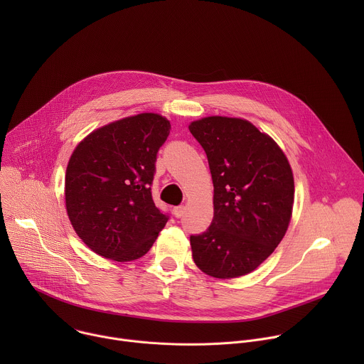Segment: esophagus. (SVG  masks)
Listing matches in <instances>:
<instances>
[{"mask_svg": "<svg viewBox=\"0 0 364 364\" xmlns=\"http://www.w3.org/2000/svg\"><path fill=\"white\" fill-rule=\"evenodd\" d=\"M184 210H186V207H184V205H177V207H174V209H173V213H174V216L178 219V218H181V216H183Z\"/></svg>", "mask_w": 364, "mask_h": 364, "instance_id": "1", "label": "esophagus"}]
</instances>
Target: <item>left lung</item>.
<instances>
[{"label": "left lung", "instance_id": "obj_1", "mask_svg": "<svg viewBox=\"0 0 364 364\" xmlns=\"http://www.w3.org/2000/svg\"><path fill=\"white\" fill-rule=\"evenodd\" d=\"M209 161L213 220L190 236L193 261L209 277L255 271L275 250L292 218L294 174L281 146L242 118L205 117L188 125Z\"/></svg>", "mask_w": 364, "mask_h": 364}]
</instances>
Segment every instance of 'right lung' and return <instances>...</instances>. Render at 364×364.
Instances as JSON below:
<instances>
[{
  "instance_id": "right-lung-1",
  "label": "right lung",
  "mask_w": 364,
  "mask_h": 364,
  "mask_svg": "<svg viewBox=\"0 0 364 364\" xmlns=\"http://www.w3.org/2000/svg\"><path fill=\"white\" fill-rule=\"evenodd\" d=\"M171 125L144 112L92 131L73 149L66 168L69 220L99 256L129 262L144 256L168 218L155 207V160Z\"/></svg>"
}]
</instances>
